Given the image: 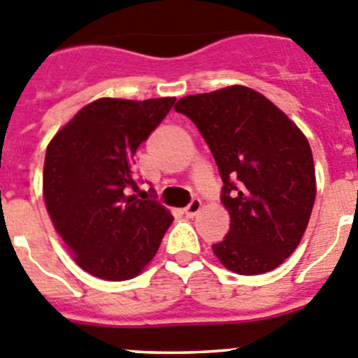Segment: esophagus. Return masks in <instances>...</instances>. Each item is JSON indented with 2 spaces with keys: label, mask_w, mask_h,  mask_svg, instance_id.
Here are the masks:
<instances>
[{
  "label": "esophagus",
  "mask_w": 358,
  "mask_h": 358,
  "mask_svg": "<svg viewBox=\"0 0 358 358\" xmlns=\"http://www.w3.org/2000/svg\"><path fill=\"white\" fill-rule=\"evenodd\" d=\"M201 208H202V202L199 201V199H193V201L185 208V215L188 216V218H193V216H196L199 213H201Z\"/></svg>",
  "instance_id": "1"
}]
</instances>
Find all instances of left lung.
Masks as SVG:
<instances>
[{
    "label": "left lung",
    "mask_w": 358,
    "mask_h": 358,
    "mask_svg": "<svg viewBox=\"0 0 358 358\" xmlns=\"http://www.w3.org/2000/svg\"><path fill=\"white\" fill-rule=\"evenodd\" d=\"M204 136L224 181L231 227L213 252L227 270L261 275L286 261L306 234L316 170L306 134L270 99L243 85L179 99Z\"/></svg>",
    "instance_id": "left-lung-1"
}]
</instances>
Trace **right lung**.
<instances>
[{
	"mask_svg": "<svg viewBox=\"0 0 358 358\" xmlns=\"http://www.w3.org/2000/svg\"><path fill=\"white\" fill-rule=\"evenodd\" d=\"M176 97H101L81 108L49 142L42 193L72 259L103 280H129L156 255L173 216L140 201L133 162Z\"/></svg>",
	"mask_w": 358,
	"mask_h": 358,
	"instance_id": "obj_1",
	"label": "right lung"
}]
</instances>
